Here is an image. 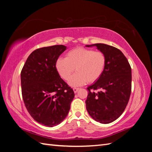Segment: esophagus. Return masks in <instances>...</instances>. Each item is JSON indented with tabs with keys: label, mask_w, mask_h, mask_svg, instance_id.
Listing matches in <instances>:
<instances>
[{
	"label": "esophagus",
	"mask_w": 152,
	"mask_h": 152,
	"mask_svg": "<svg viewBox=\"0 0 152 152\" xmlns=\"http://www.w3.org/2000/svg\"><path fill=\"white\" fill-rule=\"evenodd\" d=\"M78 90H79V88H73V91H74V93H76L78 92Z\"/></svg>",
	"instance_id": "34e87169"
}]
</instances>
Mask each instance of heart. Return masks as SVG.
Listing matches in <instances>:
<instances>
[{
    "instance_id": "b5f03b06",
    "label": "heart",
    "mask_w": 152,
    "mask_h": 152,
    "mask_svg": "<svg viewBox=\"0 0 152 152\" xmlns=\"http://www.w3.org/2000/svg\"><path fill=\"white\" fill-rule=\"evenodd\" d=\"M106 64V57L101 51L84 48H76L66 54V58H59L56 70L61 78L67 80L76 69V73L69 80L72 87L82 86L88 81L93 82L102 74Z\"/></svg>"
}]
</instances>
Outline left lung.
<instances>
[{"label": "left lung", "instance_id": "obj_1", "mask_svg": "<svg viewBox=\"0 0 152 152\" xmlns=\"http://www.w3.org/2000/svg\"><path fill=\"white\" fill-rule=\"evenodd\" d=\"M96 47L106 57L105 69L101 77L89 86L86 109L96 121L110 124L124 112L131 92V68L127 58L118 48L105 44L86 45ZM100 89L97 93L94 90Z\"/></svg>", "mask_w": 152, "mask_h": 152}]
</instances>
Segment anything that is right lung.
Wrapping results in <instances>:
<instances>
[{
    "label": "right lung",
    "instance_id": "add662e5",
    "mask_svg": "<svg viewBox=\"0 0 152 152\" xmlns=\"http://www.w3.org/2000/svg\"><path fill=\"white\" fill-rule=\"evenodd\" d=\"M63 45L33 51L21 72L23 99L31 117L39 124L52 127L66 118L74 97L56 70V63L66 50Z\"/></svg>",
    "mask_w": 152,
    "mask_h": 152
}]
</instances>
